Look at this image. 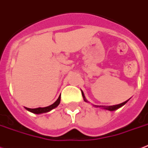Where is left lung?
<instances>
[{
    "instance_id": "obj_1",
    "label": "left lung",
    "mask_w": 148,
    "mask_h": 148,
    "mask_svg": "<svg viewBox=\"0 0 148 148\" xmlns=\"http://www.w3.org/2000/svg\"><path fill=\"white\" fill-rule=\"evenodd\" d=\"M82 96H83V99H84V101L85 102H88V101L87 100L85 96H84V92L82 91ZM128 100L126 101H124L123 103H120L119 105H115V106H96V105H93V106L96 107V108H101L102 109H105V110H109V111H115V110H116V109H119V108H121L122 106H123L124 105L127 103Z\"/></svg>"
}]
</instances>
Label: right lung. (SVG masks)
Here are the masks:
<instances>
[{
    "label": "right lung",
    "mask_w": 148,
    "mask_h": 148,
    "mask_svg": "<svg viewBox=\"0 0 148 148\" xmlns=\"http://www.w3.org/2000/svg\"><path fill=\"white\" fill-rule=\"evenodd\" d=\"M60 102V95L59 96V98L57 99L53 104L50 105L49 106L44 107V108H36V109H29V108H26L25 107V109H27L28 111L31 112L32 113H35V114H42V113H46V112H48L51 111L52 109H55L56 107L58 106Z\"/></svg>",
    "instance_id": "add662e5"
}]
</instances>
